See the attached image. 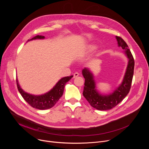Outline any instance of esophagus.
<instances>
[{
  "label": "esophagus",
  "mask_w": 149,
  "mask_h": 149,
  "mask_svg": "<svg viewBox=\"0 0 149 149\" xmlns=\"http://www.w3.org/2000/svg\"><path fill=\"white\" fill-rule=\"evenodd\" d=\"M79 75V73H78V72H75V73L74 74V78H75V77H78Z\"/></svg>",
  "instance_id": "1"
}]
</instances>
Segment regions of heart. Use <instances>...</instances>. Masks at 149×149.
<instances>
[{
    "label": "heart",
    "mask_w": 149,
    "mask_h": 149,
    "mask_svg": "<svg viewBox=\"0 0 149 149\" xmlns=\"http://www.w3.org/2000/svg\"><path fill=\"white\" fill-rule=\"evenodd\" d=\"M96 47L97 46L94 45H89L86 47L83 53L84 54H88L92 52L93 51H94L96 49Z\"/></svg>",
    "instance_id": "b5f03b06"
}]
</instances>
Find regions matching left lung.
I'll list each match as a JSON object with an SVG mask.
<instances>
[{
    "label": "left lung",
    "mask_w": 149,
    "mask_h": 149,
    "mask_svg": "<svg viewBox=\"0 0 149 149\" xmlns=\"http://www.w3.org/2000/svg\"><path fill=\"white\" fill-rule=\"evenodd\" d=\"M115 37L118 46L124 50V53L128 58L126 72L122 83L118 88L109 94H101L97 89L96 82L91 70L86 68L82 70V74L85 79L83 95L91 106L100 111L110 110L123 101L130 91L134 76L135 61L132 54L123 39L118 36Z\"/></svg>",
    "instance_id": "8db88e82"
}]
</instances>
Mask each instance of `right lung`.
<instances>
[{"mask_svg": "<svg viewBox=\"0 0 149 149\" xmlns=\"http://www.w3.org/2000/svg\"><path fill=\"white\" fill-rule=\"evenodd\" d=\"M45 38V37L42 36H36L30 40H28V42L36 40V39H44ZM72 77L73 75L62 78L49 92L40 95H32L25 92L20 86L17 79H16V82L17 89L21 95L31 106L39 109V110H45V109L52 107L56 104L58 100L63 95L66 83Z\"/></svg>", "mask_w": 149, "mask_h": 149, "instance_id": "obj_1", "label": "right lung"}]
</instances>
